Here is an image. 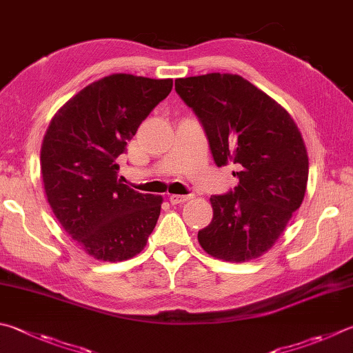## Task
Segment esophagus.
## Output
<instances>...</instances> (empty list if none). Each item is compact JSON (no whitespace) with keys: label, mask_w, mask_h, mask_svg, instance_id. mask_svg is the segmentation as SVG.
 Here are the masks:
<instances>
[{"label":"esophagus","mask_w":353,"mask_h":353,"mask_svg":"<svg viewBox=\"0 0 353 353\" xmlns=\"http://www.w3.org/2000/svg\"><path fill=\"white\" fill-rule=\"evenodd\" d=\"M191 197H193V196H191V194H187V196H183V194H171V196H170V202H171L172 205L183 203V202L190 201Z\"/></svg>","instance_id":"esophagus-1"}]
</instances>
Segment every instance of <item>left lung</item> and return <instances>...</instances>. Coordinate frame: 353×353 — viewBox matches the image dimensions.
<instances>
[{
    "instance_id": "obj_1",
    "label": "left lung",
    "mask_w": 353,
    "mask_h": 353,
    "mask_svg": "<svg viewBox=\"0 0 353 353\" xmlns=\"http://www.w3.org/2000/svg\"><path fill=\"white\" fill-rule=\"evenodd\" d=\"M197 115L217 166L232 165L238 187L211 196L213 219L197 234L208 254L230 262L258 258L283 234L305 194L309 157L283 106L233 74L176 80Z\"/></svg>"
}]
</instances>
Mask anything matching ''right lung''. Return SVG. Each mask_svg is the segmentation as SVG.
<instances>
[{
	"label": "right lung",
	"instance_id": "obj_1",
	"mask_svg": "<svg viewBox=\"0 0 353 353\" xmlns=\"http://www.w3.org/2000/svg\"><path fill=\"white\" fill-rule=\"evenodd\" d=\"M171 89V79L108 75L60 108L44 134L48 202L65 232L95 259H131L156 227L162 196L121 183L117 159Z\"/></svg>",
	"mask_w": 353,
	"mask_h": 353
}]
</instances>
